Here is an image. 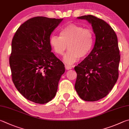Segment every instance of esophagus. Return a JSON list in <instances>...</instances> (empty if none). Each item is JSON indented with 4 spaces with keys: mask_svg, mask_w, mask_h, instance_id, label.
<instances>
[{
    "mask_svg": "<svg viewBox=\"0 0 129 129\" xmlns=\"http://www.w3.org/2000/svg\"><path fill=\"white\" fill-rule=\"evenodd\" d=\"M65 68H66V69L67 70H69L71 69L72 67L71 66H67V65H66V66H65Z\"/></svg>",
    "mask_w": 129,
    "mask_h": 129,
    "instance_id": "esophagus-1",
    "label": "esophagus"
}]
</instances>
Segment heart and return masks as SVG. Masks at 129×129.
Returning a JSON list of instances; mask_svg holds the SVG:
<instances>
[{
  "instance_id": "heart-1",
  "label": "heart",
  "mask_w": 129,
  "mask_h": 129,
  "mask_svg": "<svg viewBox=\"0 0 129 129\" xmlns=\"http://www.w3.org/2000/svg\"><path fill=\"white\" fill-rule=\"evenodd\" d=\"M94 35L91 29L82 26L70 24L60 31V36L53 35L50 42L55 53L62 55L67 49L69 51L63 60L67 64H73L80 58L86 57L93 48Z\"/></svg>"
}]
</instances>
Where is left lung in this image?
Masks as SVG:
<instances>
[{
    "label": "left lung",
    "mask_w": 129,
    "mask_h": 129,
    "mask_svg": "<svg viewBox=\"0 0 129 129\" xmlns=\"http://www.w3.org/2000/svg\"><path fill=\"white\" fill-rule=\"evenodd\" d=\"M78 18L92 24L96 41L87 57L74 67L77 74L75 88L82 100L98 101L109 93L118 78L120 54L117 37L102 19L90 15Z\"/></svg>",
    "instance_id": "obj_1"
}]
</instances>
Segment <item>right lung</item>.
Listing matches in <instances>:
<instances>
[{
	"label": "right lung",
	"instance_id": "add662e5",
	"mask_svg": "<svg viewBox=\"0 0 129 129\" xmlns=\"http://www.w3.org/2000/svg\"><path fill=\"white\" fill-rule=\"evenodd\" d=\"M63 19H29L16 31L10 65L13 83L27 100L45 104L55 96L64 65L51 52L50 37Z\"/></svg>",
	"mask_w": 129,
	"mask_h": 129
}]
</instances>
